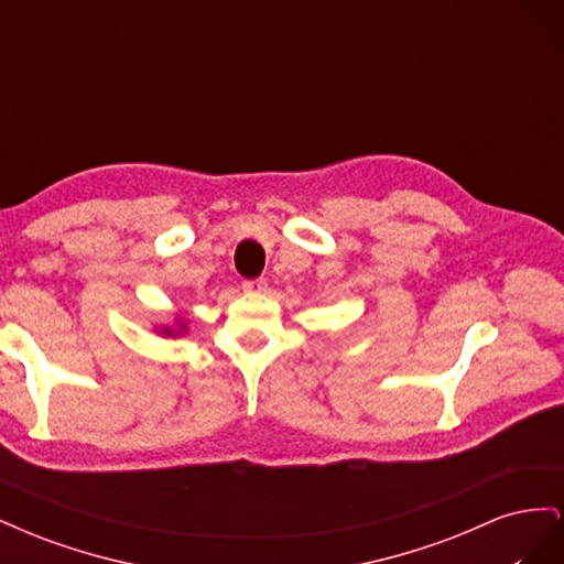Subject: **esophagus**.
Instances as JSON below:
<instances>
[{
	"mask_svg": "<svg viewBox=\"0 0 564 564\" xmlns=\"http://www.w3.org/2000/svg\"><path fill=\"white\" fill-rule=\"evenodd\" d=\"M242 289H245L247 294H263L265 289H268V282L265 280H247L242 284Z\"/></svg>",
	"mask_w": 564,
	"mask_h": 564,
	"instance_id": "1",
	"label": "esophagus"
}]
</instances>
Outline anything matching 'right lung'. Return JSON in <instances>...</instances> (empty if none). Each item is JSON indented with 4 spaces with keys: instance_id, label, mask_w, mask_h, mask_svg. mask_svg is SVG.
Listing matches in <instances>:
<instances>
[{
    "instance_id": "obj_1",
    "label": "right lung",
    "mask_w": 564,
    "mask_h": 564,
    "mask_svg": "<svg viewBox=\"0 0 564 564\" xmlns=\"http://www.w3.org/2000/svg\"><path fill=\"white\" fill-rule=\"evenodd\" d=\"M155 332L164 338H178V336H185L187 334V319L176 315L172 324H160V327H155Z\"/></svg>"
}]
</instances>
